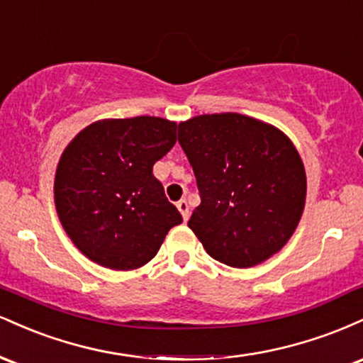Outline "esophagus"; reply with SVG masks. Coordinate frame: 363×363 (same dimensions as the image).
<instances>
[{
	"instance_id": "34e87169",
	"label": "esophagus",
	"mask_w": 363,
	"mask_h": 363,
	"mask_svg": "<svg viewBox=\"0 0 363 363\" xmlns=\"http://www.w3.org/2000/svg\"><path fill=\"white\" fill-rule=\"evenodd\" d=\"M177 210L181 211V215H182V220H186L189 218V205H187V201L186 199H181V201H177Z\"/></svg>"
}]
</instances>
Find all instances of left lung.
Returning a JSON list of instances; mask_svg holds the SVG:
<instances>
[{
	"instance_id": "left-lung-1",
	"label": "left lung",
	"mask_w": 363,
	"mask_h": 363,
	"mask_svg": "<svg viewBox=\"0 0 363 363\" xmlns=\"http://www.w3.org/2000/svg\"><path fill=\"white\" fill-rule=\"evenodd\" d=\"M201 203L187 227L206 252L232 268L277 254L297 228L307 179L297 148L280 129L237 112L179 124Z\"/></svg>"
}]
</instances>
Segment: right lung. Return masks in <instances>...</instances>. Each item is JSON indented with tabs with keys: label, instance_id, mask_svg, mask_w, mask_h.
Returning <instances> with one entry per match:
<instances>
[{
	"label": "right lung",
	"instance_id": "add662e5",
	"mask_svg": "<svg viewBox=\"0 0 363 363\" xmlns=\"http://www.w3.org/2000/svg\"><path fill=\"white\" fill-rule=\"evenodd\" d=\"M177 124L138 116L102 119L65 148L54 179L62 228L89 259L128 272L147 264L182 222L153 165L176 145Z\"/></svg>",
	"mask_w": 363,
	"mask_h": 363
}]
</instances>
